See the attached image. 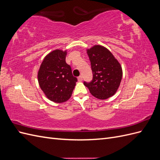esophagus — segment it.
Returning a JSON list of instances; mask_svg holds the SVG:
<instances>
[{
    "label": "esophagus",
    "instance_id": "esophagus-1",
    "mask_svg": "<svg viewBox=\"0 0 160 160\" xmlns=\"http://www.w3.org/2000/svg\"><path fill=\"white\" fill-rule=\"evenodd\" d=\"M83 81V77H82V76L78 77V81L81 82V81Z\"/></svg>",
    "mask_w": 160,
    "mask_h": 160
}]
</instances>
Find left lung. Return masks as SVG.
<instances>
[{
	"label": "left lung",
	"mask_w": 160,
	"mask_h": 160,
	"mask_svg": "<svg viewBox=\"0 0 160 160\" xmlns=\"http://www.w3.org/2000/svg\"><path fill=\"white\" fill-rule=\"evenodd\" d=\"M93 71V79L84 85L95 98L106 99L118 91L122 79V68L107 48L95 45L87 50Z\"/></svg>",
	"instance_id": "obj_1"
}]
</instances>
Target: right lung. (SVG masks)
<instances>
[{
    "label": "right lung",
    "instance_id": "obj_1",
    "mask_svg": "<svg viewBox=\"0 0 160 160\" xmlns=\"http://www.w3.org/2000/svg\"><path fill=\"white\" fill-rule=\"evenodd\" d=\"M67 51L57 49L43 59L38 72V84L47 98L55 103H62L72 95L77 79L67 64Z\"/></svg>",
    "mask_w": 160,
    "mask_h": 160
}]
</instances>
